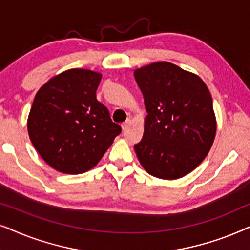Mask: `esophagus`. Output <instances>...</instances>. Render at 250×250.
<instances>
[{"mask_svg": "<svg viewBox=\"0 0 250 250\" xmlns=\"http://www.w3.org/2000/svg\"><path fill=\"white\" fill-rule=\"evenodd\" d=\"M129 124H131V119H126V121L122 124L123 131H126V129H127V127L129 126Z\"/></svg>", "mask_w": 250, "mask_h": 250, "instance_id": "obj_1", "label": "esophagus"}]
</instances>
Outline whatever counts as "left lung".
<instances>
[{"instance_id": "left-lung-1", "label": "left lung", "mask_w": 250, "mask_h": 250, "mask_svg": "<svg viewBox=\"0 0 250 250\" xmlns=\"http://www.w3.org/2000/svg\"><path fill=\"white\" fill-rule=\"evenodd\" d=\"M148 116L134 146L150 175L180 179L205 159L214 142L216 119L209 90L200 77L170 62L134 70Z\"/></svg>"}]
</instances>
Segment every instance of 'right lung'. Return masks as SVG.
<instances>
[{"instance_id": "add662e5", "label": "right lung", "mask_w": 250, "mask_h": 250, "mask_svg": "<svg viewBox=\"0 0 250 250\" xmlns=\"http://www.w3.org/2000/svg\"><path fill=\"white\" fill-rule=\"evenodd\" d=\"M101 74L70 69L40 88L27 127L37 152L54 169L80 174L97 165L122 127L97 100Z\"/></svg>"}]
</instances>
